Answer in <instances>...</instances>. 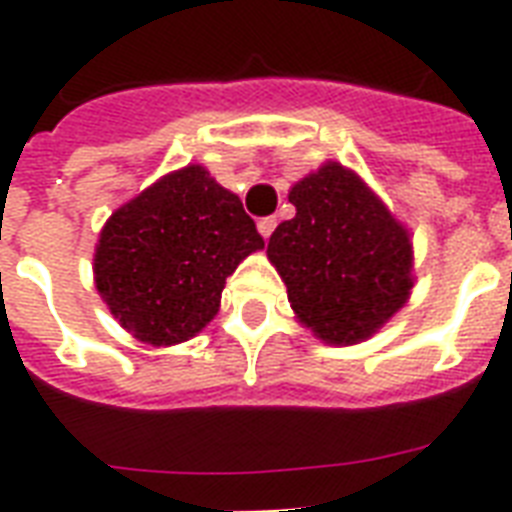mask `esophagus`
<instances>
[{"instance_id":"34e87169","label":"esophagus","mask_w":512,"mask_h":512,"mask_svg":"<svg viewBox=\"0 0 512 512\" xmlns=\"http://www.w3.org/2000/svg\"><path fill=\"white\" fill-rule=\"evenodd\" d=\"M257 231L263 239H268L273 231H276V217H263V220H257Z\"/></svg>"}]
</instances>
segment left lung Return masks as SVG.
I'll use <instances>...</instances> for the list:
<instances>
[{"label":"left lung","instance_id":"1","mask_svg":"<svg viewBox=\"0 0 512 512\" xmlns=\"http://www.w3.org/2000/svg\"><path fill=\"white\" fill-rule=\"evenodd\" d=\"M295 217L273 231L268 260L300 324L332 345L372 337L412 292V241L353 170L327 162L292 185Z\"/></svg>","mask_w":512,"mask_h":512}]
</instances>
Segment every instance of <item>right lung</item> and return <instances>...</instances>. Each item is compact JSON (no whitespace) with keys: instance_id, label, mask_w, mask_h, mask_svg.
<instances>
[{"instance_id":"1","label":"right lung","mask_w":512,"mask_h":512,"mask_svg":"<svg viewBox=\"0 0 512 512\" xmlns=\"http://www.w3.org/2000/svg\"><path fill=\"white\" fill-rule=\"evenodd\" d=\"M263 244L239 196L188 164L108 217L95 287L135 340L177 345L215 319L225 279Z\"/></svg>"}]
</instances>
